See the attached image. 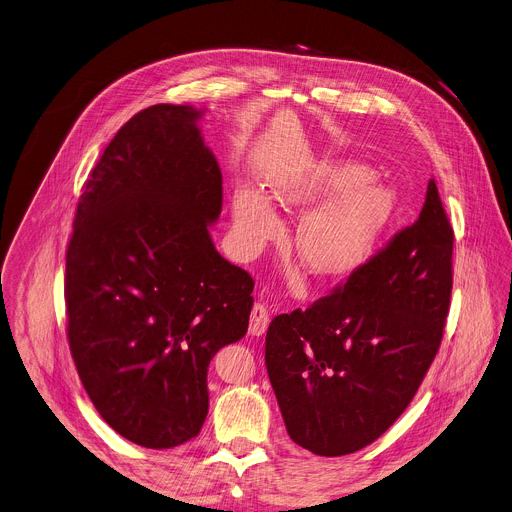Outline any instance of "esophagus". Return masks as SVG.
<instances>
[{
	"label": "esophagus",
	"instance_id": "1",
	"mask_svg": "<svg viewBox=\"0 0 512 512\" xmlns=\"http://www.w3.org/2000/svg\"><path fill=\"white\" fill-rule=\"evenodd\" d=\"M269 327V312L263 304H255L249 318V335L261 337Z\"/></svg>",
	"mask_w": 512,
	"mask_h": 512
}]
</instances>
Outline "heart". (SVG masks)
I'll return each instance as SVG.
<instances>
[{
    "mask_svg": "<svg viewBox=\"0 0 512 512\" xmlns=\"http://www.w3.org/2000/svg\"><path fill=\"white\" fill-rule=\"evenodd\" d=\"M367 171L353 163H324L314 171L275 183L271 198L284 208L306 210L324 199L300 222L296 251L314 277H345L374 249L396 198L384 185H367ZM237 241L245 251L261 249L280 230L271 204L253 190H241L232 206Z\"/></svg>",
    "mask_w": 512,
    "mask_h": 512,
    "instance_id": "obj_1",
    "label": "heart"
}]
</instances>
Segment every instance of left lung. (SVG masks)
<instances>
[{
    "instance_id": "1",
    "label": "left lung",
    "mask_w": 512,
    "mask_h": 512,
    "mask_svg": "<svg viewBox=\"0 0 512 512\" xmlns=\"http://www.w3.org/2000/svg\"><path fill=\"white\" fill-rule=\"evenodd\" d=\"M451 255L453 228L431 179L418 218L343 286L271 320L265 365L294 443L339 457L394 425L439 351Z\"/></svg>"
}]
</instances>
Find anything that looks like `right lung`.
I'll list each match as a JSON object with an SVG mask.
<instances>
[{"mask_svg":"<svg viewBox=\"0 0 512 512\" xmlns=\"http://www.w3.org/2000/svg\"><path fill=\"white\" fill-rule=\"evenodd\" d=\"M194 106L134 114L83 185L67 247V339L124 439L171 449L208 414V365L249 329L253 277L216 251L222 173Z\"/></svg>","mask_w":512,"mask_h":512,"instance_id":"obj_1","label":"right lung"}]
</instances>
